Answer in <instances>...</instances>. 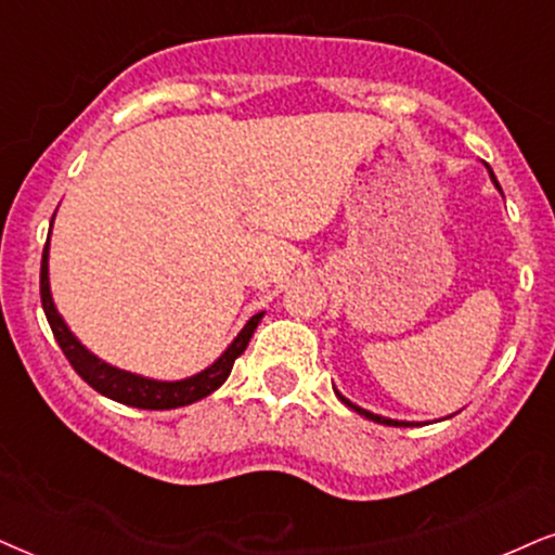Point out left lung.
Segmentation results:
<instances>
[{"label": "left lung", "instance_id": "left-lung-1", "mask_svg": "<svg viewBox=\"0 0 555 555\" xmlns=\"http://www.w3.org/2000/svg\"><path fill=\"white\" fill-rule=\"evenodd\" d=\"M489 173H492V168H489ZM492 181H494V186L500 189V184H496V179H494V173H492ZM500 192H502V189H500ZM335 395H338V391H335ZM338 397H340V402H343V404H348V406H350V410H356V412H359V415H363V417H366V420H374V423H378V425H395V427H406V425H412V423H399V420H389V417L374 415V412H369V410H361L359 404L348 402V399L343 397V395H338Z\"/></svg>", "mask_w": 555, "mask_h": 555}]
</instances>
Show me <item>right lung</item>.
<instances>
[{
  "instance_id": "add662e5",
  "label": "right lung",
  "mask_w": 555,
  "mask_h": 555,
  "mask_svg": "<svg viewBox=\"0 0 555 555\" xmlns=\"http://www.w3.org/2000/svg\"><path fill=\"white\" fill-rule=\"evenodd\" d=\"M40 301H43V312L48 318V325L53 330V338L59 343L63 356L72 363L76 374L89 384L91 389L100 391L102 397L115 399V402L138 406V410H177V406L192 404L196 399H205L212 395L215 389H220L225 384V378L233 371V363L237 356L248 348L250 338H254V330L258 327L263 314L258 312L248 320V325L241 330V335L230 343L225 353L217 359L212 366L202 371V374L181 378V382H153V378H143L128 371H120L109 363H104L91 356L79 340L74 338L72 330L66 327V322L51 299V286H48V243L43 248V261H40Z\"/></svg>"
}]
</instances>
